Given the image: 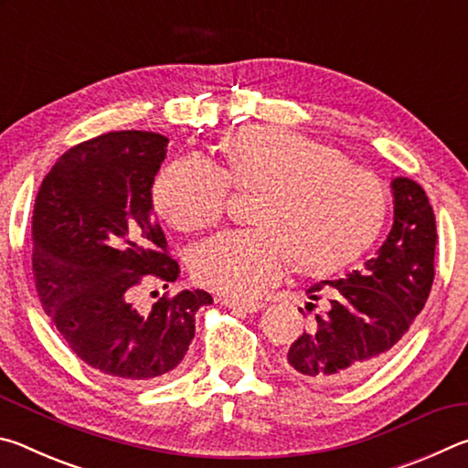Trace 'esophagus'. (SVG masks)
I'll return each instance as SVG.
<instances>
[{"label": "esophagus", "mask_w": 468, "mask_h": 468, "mask_svg": "<svg viewBox=\"0 0 468 468\" xmlns=\"http://www.w3.org/2000/svg\"><path fill=\"white\" fill-rule=\"evenodd\" d=\"M223 303L229 307V310L233 312H243V314H256L262 310V303H258V301H235V299H225Z\"/></svg>", "instance_id": "obj_1"}]
</instances>
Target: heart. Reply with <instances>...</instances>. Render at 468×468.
I'll return each instance as SVG.
<instances>
[{
  "mask_svg": "<svg viewBox=\"0 0 468 468\" xmlns=\"http://www.w3.org/2000/svg\"><path fill=\"white\" fill-rule=\"evenodd\" d=\"M217 148V169L181 158L153 186L158 215L181 233L218 223L229 187L253 194V229L220 233L194 250L189 264L202 287L251 299L281 279L284 262L292 274L322 279L359 260L382 235L388 187L340 150L264 125L229 132Z\"/></svg>",
  "mask_w": 468,
  "mask_h": 468,
  "instance_id": "heart-1",
  "label": "heart"
}]
</instances>
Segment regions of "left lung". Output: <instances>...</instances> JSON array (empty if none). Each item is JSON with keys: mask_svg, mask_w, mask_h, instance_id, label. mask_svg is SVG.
I'll use <instances>...</instances> for the list:
<instances>
[{"mask_svg": "<svg viewBox=\"0 0 468 468\" xmlns=\"http://www.w3.org/2000/svg\"><path fill=\"white\" fill-rule=\"evenodd\" d=\"M394 223L363 271L307 289L310 326L292 340L284 367L320 386L359 382L390 357L423 310L433 284L438 231L423 187L392 179Z\"/></svg>", "mask_w": 468, "mask_h": 468, "instance_id": "8db88e82", "label": "left lung"}]
</instances>
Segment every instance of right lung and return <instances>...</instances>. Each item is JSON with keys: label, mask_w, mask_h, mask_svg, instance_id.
<instances>
[{"label": "right lung", "mask_w": 468, "mask_h": 468, "mask_svg": "<svg viewBox=\"0 0 468 468\" xmlns=\"http://www.w3.org/2000/svg\"><path fill=\"white\" fill-rule=\"evenodd\" d=\"M169 140L109 132L63 153L38 187L33 272L43 310L86 366L125 384H154L184 361L200 289L133 305L142 281L167 287L181 272L153 210V184Z\"/></svg>", "instance_id": "obj_1"}]
</instances>
